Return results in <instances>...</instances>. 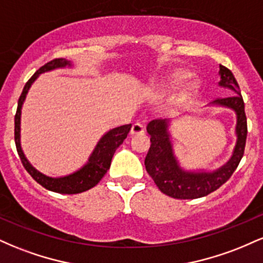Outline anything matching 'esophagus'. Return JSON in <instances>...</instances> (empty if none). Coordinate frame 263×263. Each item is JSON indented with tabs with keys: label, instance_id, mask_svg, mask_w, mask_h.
I'll return each instance as SVG.
<instances>
[{
	"label": "esophagus",
	"instance_id": "esophagus-1",
	"mask_svg": "<svg viewBox=\"0 0 263 263\" xmlns=\"http://www.w3.org/2000/svg\"><path fill=\"white\" fill-rule=\"evenodd\" d=\"M144 132L143 126L140 122H136L131 127V135H142Z\"/></svg>",
	"mask_w": 263,
	"mask_h": 263
}]
</instances>
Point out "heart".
<instances>
[{"label":"heart","instance_id":"b5f03b06","mask_svg":"<svg viewBox=\"0 0 263 263\" xmlns=\"http://www.w3.org/2000/svg\"><path fill=\"white\" fill-rule=\"evenodd\" d=\"M184 78H185V74H183V73L174 74L173 77H172L171 79L167 81V83L162 84L161 86L157 87L155 91H153V95H155L157 99L168 98V96H171L172 93L176 91V89L179 86V84L182 83V80L184 79ZM193 87H194V85H188L185 87V91H192Z\"/></svg>","mask_w":263,"mask_h":263}]
</instances>
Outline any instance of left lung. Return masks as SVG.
Segmentation results:
<instances>
[{"label":"left lung","mask_w":263,"mask_h":263,"mask_svg":"<svg viewBox=\"0 0 263 263\" xmlns=\"http://www.w3.org/2000/svg\"><path fill=\"white\" fill-rule=\"evenodd\" d=\"M219 75V86L228 87L236 92V95L218 99L210 104L214 106L231 108L236 115V144L230 159L224 165L213 172L184 170L173 149L170 132L171 120H153L147 125V132L151 136V147L144 159V165L158 189L168 197L197 199L215 192L228 182L242 158L247 136L245 104L234 74L224 65H220Z\"/></svg>","instance_id":"obj_1"}]
</instances>
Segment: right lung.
Segmentation results:
<instances>
[{"mask_svg": "<svg viewBox=\"0 0 263 263\" xmlns=\"http://www.w3.org/2000/svg\"><path fill=\"white\" fill-rule=\"evenodd\" d=\"M71 66H73V64L69 60L60 58L47 63L39 70L35 71L34 75L27 81L25 87H23V91L21 93L20 100H18L16 116H14V142H16L17 152L21 161H22L23 167L31 174L33 179L41 184L42 186L50 190V192L60 193V194H78V193L86 192V190L93 188L96 184L100 182L102 177L106 174L107 170L110 168L111 159H112L115 151L119 148L120 144H122V142L127 137L132 126L129 123V125H123L107 131L96 143L95 148H93L85 164L80 170L71 174H68V176L49 177L33 167L27 159L22 146H21V114H22L23 102L26 100V96L29 89H31L32 84L37 80L39 75L47 73V71L55 70V69L71 68Z\"/></svg>", "mask_w": 263, "mask_h": 263, "instance_id": "1", "label": "right lung"}]
</instances>
